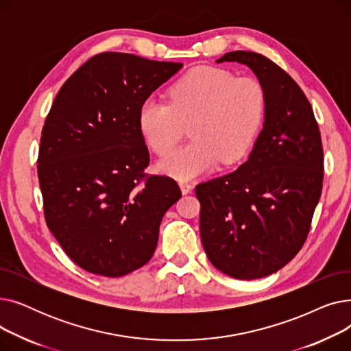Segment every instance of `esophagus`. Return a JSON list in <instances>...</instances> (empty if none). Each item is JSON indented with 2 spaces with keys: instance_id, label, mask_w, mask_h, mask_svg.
Wrapping results in <instances>:
<instances>
[{
  "instance_id": "34e87169",
  "label": "esophagus",
  "mask_w": 351,
  "mask_h": 351,
  "mask_svg": "<svg viewBox=\"0 0 351 351\" xmlns=\"http://www.w3.org/2000/svg\"><path fill=\"white\" fill-rule=\"evenodd\" d=\"M179 186H180V191H182L183 195L191 193L192 189H193V186L191 185V183H189V182H185V180H180V182H179Z\"/></svg>"
}]
</instances>
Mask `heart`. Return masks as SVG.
Returning a JSON list of instances; mask_svg holds the SVG:
<instances>
[{
    "label": "heart",
    "instance_id": "heart-1",
    "mask_svg": "<svg viewBox=\"0 0 351 351\" xmlns=\"http://www.w3.org/2000/svg\"><path fill=\"white\" fill-rule=\"evenodd\" d=\"M265 89L252 77L199 66L169 90V104L146 101L138 115L139 131L154 152L166 155L185 135L193 139L159 162V169L186 180L220 160L234 163L247 155L265 117Z\"/></svg>",
    "mask_w": 351,
    "mask_h": 351
}]
</instances>
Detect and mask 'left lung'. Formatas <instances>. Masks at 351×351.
Listing matches in <instances>:
<instances>
[{
    "instance_id": "1",
    "label": "left lung",
    "mask_w": 351,
    "mask_h": 351,
    "mask_svg": "<svg viewBox=\"0 0 351 351\" xmlns=\"http://www.w3.org/2000/svg\"><path fill=\"white\" fill-rule=\"evenodd\" d=\"M217 64L249 66L265 89V122L247 160L200 183V239L210 263L241 280L286 266L306 242L323 186L319 125L300 86L261 53L232 51Z\"/></svg>"
}]
</instances>
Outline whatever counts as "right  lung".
Segmentation results:
<instances>
[{"instance_id": "right-lung-1", "label": "right lung", "mask_w": 351, "mask_h": 351, "mask_svg": "<svg viewBox=\"0 0 351 351\" xmlns=\"http://www.w3.org/2000/svg\"><path fill=\"white\" fill-rule=\"evenodd\" d=\"M182 66L104 52L55 97L38 156L45 220L89 273L121 278L149 262L162 217L182 196L172 178H145L149 152L138 123L145 101Z\"/></svg>"}]
</instances>
